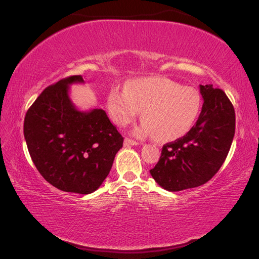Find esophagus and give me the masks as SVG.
Returning <instances> with one entry per match:
<instances>
[{
	"label": "esophagus",
	"mask_w": 259,
	"mask_h": 259,
	"mask_svg": "<svg viewBox=\"0 0 259 259\" xmlns=\"http://www.w3.org/2000/svg\"><path fill=\"white\" fill-rule=\"evenodd\" d=\"M138 142H136V140H133V139H130V138H125L124 139V145L125 146H136V145H138Z\"/></svg>",
	"instance_id": "obj_1"
}]
</instances>
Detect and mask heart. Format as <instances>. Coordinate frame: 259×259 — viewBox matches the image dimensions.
Segmentation results:
<instances>
[{"mask_svg": "<svg viewBox=\"0 0 259 259\" xmlns=\"http://www.w3.org/2000/svg\"><path fill=\"white\" fill-rule=\"evenodd\" d=\"M107 105L113 121L121 126L135 121L142 111L143 123L135 134L166 142L191 130L200 114L201 97L194 88L169 78L145 77L126 83L125 91L114 88Z\"/></svg>", "mask_w": 259, "mask_h": 259, "instance_id": "obj_1", "label": "heart"}]
</instances>
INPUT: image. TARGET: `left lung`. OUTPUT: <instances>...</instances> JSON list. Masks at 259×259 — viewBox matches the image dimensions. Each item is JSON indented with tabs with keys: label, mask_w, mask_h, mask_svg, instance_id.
Listing matches in <instances>:
<instances>
[{
	"label": "left lung",
	"mask_w": 259,
	"mask_h": 259,
	"mask_svg": "<svg viewBox=\"0 0 259 259\" xmlns=\"http://www.w3.org/2000/svg\"><path fill=\"white\" fill-rule=\"evenodd\" d=\"M203 105L199 119L184 137L162 147L150 170L170 192L198 187L210 181L224 163L235 133L234 107L225 93L212 84L200 85Z\"/></svg>",
	"instance_id": "8db88e82"
}]
</instances>
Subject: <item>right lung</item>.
Masks as SVG:
<instances>
[{"label":"right lung","mask_w":259,"mask_h":259,"mask_svg":"<svg viewBox=\"0 0 259 259\" xmlns=\"http://www.w3.org/2000/svg\"><path fill=\"white\" fill-rule=\"evenodd\" d=\"M81 75L43 90L26 113L24 136L42 177L64 192L90 194L108 176L123 137L100 108L82 112L68 96Z\"/></svg>","instance_id":"right-lung-1"}]
</instances>
